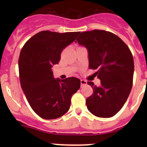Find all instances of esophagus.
<instances>
[{"label": "esophagus", "mask_w": 147, "mask_h": 147, "mask_svg": "<svg viewBox=\"0 0 147 147\" xmlns=\"http://www.w3.org/2000/svg\"><path fill=\"white\" fill-rule=\"evenodd\" d=\"M80 81H81V86H83V85H86V84H87L86 80H81Z\"/></svg>", "instance_id": "1"}]
</instances>
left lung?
Segmentation results:
<instances>
[{"label":"left lung","instance_id":"1","mask_svg":"<svg viewBox=\"0 0 147 147\" xmlns=\"http://www.w3.org/2000/svg\"><path fill=\"white\" fill-rule=\"evenodd\" d=\"M76 40L87 48L89 67L97 70L95 74L101 80L99 87L88 82L93 93L87 98V107L96 116L112 117L122 108L132 89V53L120 37L104 30L82 32Z\"/></svg>","mask_w":147,"mask_h":147}]
</instances>
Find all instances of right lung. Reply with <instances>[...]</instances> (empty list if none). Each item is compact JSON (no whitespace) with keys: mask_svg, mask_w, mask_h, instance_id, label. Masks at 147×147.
I'll use <instances>...</instances> for the list:
<instances>
[{"mask_svg":"<svg viewBox=\"0 0 147 147\" xmlns=\"http://www.w3.org/2000/svg\"><path fill=\"white\" fill-rule=\"evenodd\" d=\"M79 32L42 31L24 44L18 67L23 91L32 110L44 119H55L68 111L71 99L80 88L75 77L54 79L51 67L58 64L62 50L76 40Z\"/></svg>","mask_w":147,"mask_h":147,"instance_id":"add662e5","label":"right lung"}]
</instances>
